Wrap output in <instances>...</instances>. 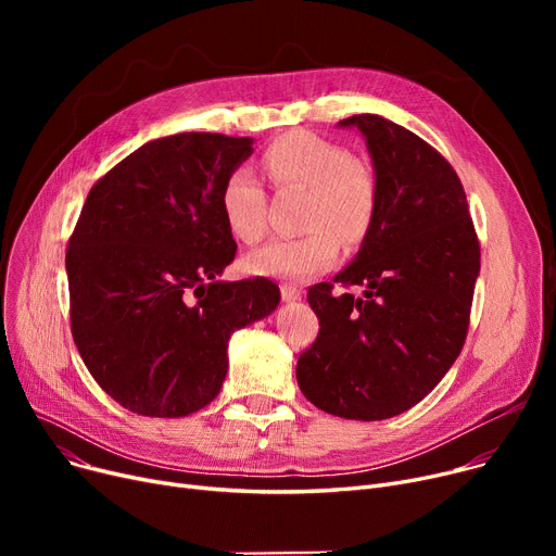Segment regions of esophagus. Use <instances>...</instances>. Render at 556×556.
Listing matches in <instances>:
<instances>
[{"mask_svg": "<svg viewBox=\"0 0 556 556\" xmlns=\"http://www.w3.org/2000/svg\"><path fill=\"white\" fill-rule=\"evenodd\" d=\"M281 300L283 302L302 300V288H298L295 283H281Z\"/></svg>", "mask_w": 556, "mask_h": 556, "instance_id": "esophagus-1", "label": "esophagus"}]
</instances>
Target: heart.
<instances>
[{
    "mask_svg": "<svg viewBox=\"0 0 556 556\" xmlns=\"http://www.w3.org/2000/svg\"><path fill=\"white\" fill-rule=\"evenodd\" d=\"M261 162L275 187L306 189V231L250 252L243 261L250 275L304 279L331 266L340 241L356 245L367 237L376 218L378 187L374 173L344 146L295 130L275 139ZM218 210L227 231L241 243H256L266 231V193L245 166L229 170L223 180Z\"/></svg>",
    "mask_w": 556,
    "mask_h": 556,
    "instance_id": "b5f03b06",
    "label": "heart"
}]
</instances>
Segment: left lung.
Listing matches in <instances>:
<instances>
[{
	"mask_svg": "<svg viewBox=\"0 0 556 556\" xmlns=\"http://www.w3.org/2000/svg\"><path fill=\"white\" fill-rule=\"evenodd\" d=\"M365 137L378 187L376 218L333 281L363 295L308 288L319 333L298 361L302 394L342 419L410 410L442 381L469 329L480 245L453 166L381 114L338 122Z\"/></svg>",
	"mask_w": 556,
	"mask_h": 556,
	"instance_id": "left-lung-1",
	"label": "left lung"
}]
</instances>
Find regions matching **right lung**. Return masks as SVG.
I'll use <instances>...</instances> for the list:
<instances>
[{
    "instance_id": "1",
    "label": "right lung",
    "mask_w": 556,
    "mask_h": 556,
    "mask_svg": "<svg viewBox=\"0 0 556 556\" xmlns=\"http://www.w3.org/2000/svg\"><path fill=\"white\" fill-rule=\"evenodd\" d=\"M252 137L146 141L92 187L70 239L72 336L101 390L141 417H187L227 374V342L279 306L270 279L223 281L237 243L218 193Z\"/></svg>"
}]
</instances>
